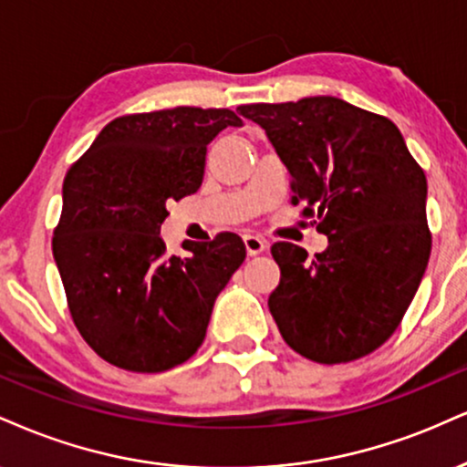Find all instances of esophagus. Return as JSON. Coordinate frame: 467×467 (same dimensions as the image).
<instances>
[{"instance_id": "1", "label": "esophagus", "mask_w": 467, "mask_h": 467, "mask_svg": "<svg viewBox=\"0 0 467 467\" xmlns=\"http://www.w3.org/2000/svg\"><path fill=\"white\" fill-rule=\"evenodd\" d=\"M244 244H245V250H248V256H256V254H261V252L267 250V241L256 237V234H245Z\"/></svg>"}]
</instances>
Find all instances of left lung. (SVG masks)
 I'll list each match as a JSON object with an SVG mask.
<instances>
[{
  "label": "left lung",
  "mask_w": 467,
  "mask_h": 467,
  "mask_svg": "<svg viewBox=\"0 0 467 467\" xmlns=\"http://www.w3.org/2000/svg\"><path fill=\"white\" fill-rule=\"evenodd\" d=\"M237 110L265 130L291 173V202L328 237L313 258L272 245L280 283L267 305L280 335L317 363L369 355L402 322L431 256L422 167L394 121L339 98Z\"/></svg>",
  "instance_id": "obj_1"
}]
</instances>
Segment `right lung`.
<instances>
[{"mask_svg": "<svg viewBox=\"0 0 467 467\" xmlns=\"http://www.w3.org/2000/svg\"><path fill=\"white\" fill-rule=\"evenodd\" d=\"M228 109L137 112L112 119L63 182L54 261L73 324L104 361L165 372L195 355L213 305L245 258L234 233L167 254V204L195 193L206 145L241 126Z\"/></svg>", "mask_w": 467, "mask_h": 467, "instance_id": "1", "label": "right lung"}]
</instances>
